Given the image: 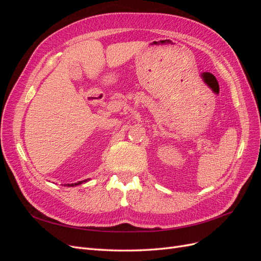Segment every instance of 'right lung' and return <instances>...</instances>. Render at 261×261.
Listing matches in <instances>:
<instances>
[{"label": "right lung", "mask_w": 261, "mask_h": 261, "mask_svg": "<svg viewBox=\"0 0 261 261\" xmlns=\"http://www.w3.org/2000/svg\"><path fill=\"white\" fill-rule=\"evenodd\" d=\"M88 180H89V178H87V179H85V180L77 181V183H74V184H65L64 186H72V187H74V186H77V185H81V184L85 183V181H88Z\"/></svg>", "instance_id": "right-lung-1"}]
</instances>
